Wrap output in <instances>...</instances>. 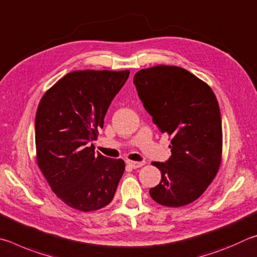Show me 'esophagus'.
Wrapping results in <instances>:
<instances>
[{
  "label": "esophagus",
  "instance_id": "1",
  "mask_svg": "<svg viewBox=\"0 0 257 257\" xmlns=\"http://www.w3.org/2000/svg\"><path fill=\"white\" fill-rule=\"evenodd\" d=\"M126 164H127L130 167L133 168V169L140 168V167H142L143 165H145V163H143V161H132V160H127V161H126Z\"/></svg>",
  "mask_w": 257,
  "mask_h": 257
}]
</instances>
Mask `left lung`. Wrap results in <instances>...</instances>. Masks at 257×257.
I'll return each instance as SVG.
<instances>
[{"mask_svg":"<svg viewBox=\"0 0 257 257\" xmlns=\"http://www.w3.org/2000/svg\"><path fill=\"white\" fill-rule=\"evenodd\" d=\"M139 98L161 133L172 137V156L152 163L161 181L149 191L157 203L187 205L203 194L217 175L222 154L221 115L208 84L178 66L139 71L133 80Z\"/></svg>","mask_w":257,"mask_h":257,"instance_id":"8db88e82","label":"left lung"}]
</instances>
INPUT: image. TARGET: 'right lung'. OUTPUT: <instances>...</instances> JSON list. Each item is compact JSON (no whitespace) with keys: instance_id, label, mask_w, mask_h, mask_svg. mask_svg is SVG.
<instances>
[{"instance_id":"obj_1","label":"right lung","mask_w":257,"mask_h":257,"mask_svg":"<svg viewBox=\"0 0 257 257\" xmlns=\"http://www.w3.org/2000/svg\"><path fill=\"white\" fill-rule=\"evenodd\" d=\"M130 71H73L48 89L35 119L37 164L53 192L89 212L109 204L125 163L94 154L89 143Z\"/></svg>"}]
</instances>
